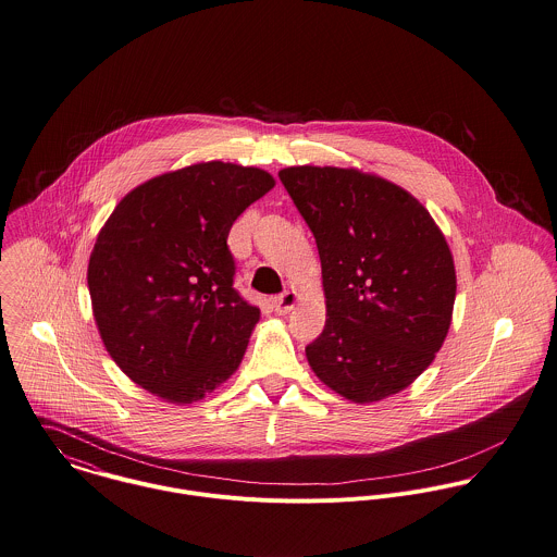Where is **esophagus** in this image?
Wrapping results in <instances>:
<instances>
[{"label": "esophagus", "instance_id": "esophagus-1", "mask_svg": "<svg viewBox=\"0 0 557 557\" xmlns=\"http://www.w3.org/2000/svg\"><path fill=\"white\" fill-rule=\"evenodd\" d=\"M295 304H297V293L284 290L282 295H277V297L273 299V310H275L280 317H284V314H288V312L295 308Z\"/></svg>", "mask_w": 557, "mask_h": 557}]
</instances>
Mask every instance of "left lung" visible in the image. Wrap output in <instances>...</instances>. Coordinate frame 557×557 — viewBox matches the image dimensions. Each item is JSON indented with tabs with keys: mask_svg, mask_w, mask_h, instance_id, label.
<instances>
[{
	"mask_svg": "<svg viewBox=\"0 0 557 557\" xmlns=\"http://www.w3.org/2000/svg\"><path fill=\"white\" fill-rule=\"evenodd\" d=\"M280 181L321 256L330 319L306 346L314 374L361 405L398 394L451 323L456 273L442 230L409 191L359 170L299 165Z\"/></svg>",
	"mask_w": 557,
	"mask_h": 557,
	"instance_id": "8db88e82",
	"label": "left lung"
}]
</instances>
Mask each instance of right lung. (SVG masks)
Here are the masks:
<instances>
[{
    "label": "right lung",
    "instance_id": "obj_1",
    "mask_svg": "<svg viewBox=\"0 0 557 557\" xmlns=\"http://www.w3.org/2000/svg\"><path fill=\"white\" fill-rule=\"evenodd\" d=\"M275 181L223 161L161 174L126 194L88 264L103 344L139 387L176 405L238 368L260 310L234 288L227 232Z\"/></svg>",
    "mask_w": 557,
    "mask_h": 557
}]
</instances>
